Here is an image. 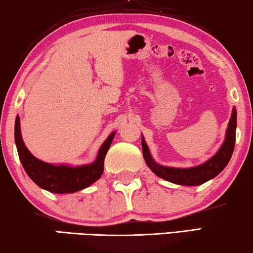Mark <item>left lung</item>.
Instances as JSON below:
<instances>
[{"instance_id":"left-lung-1","label":"left lung","mask_w":253,"mask_h":253,"mask_svg":"<svg viewBox=\"0 0 253 253\" xmlns=\"http://www.w3.org/2000/svg\"><path fill=\"white\" fill-rule=\"evenodd\" d=\"M236 122H237V113L235 107L233 108L232 118L229 120L228 127L226 131V138L224 144L220 149L208 160L207 162L200 166L193 168H170L163 167L157 164L149 153L148 146L146 144L144 137L141 139L142 154H144L145 162L147 163L149 169H151L157 177L164 179L170 182L177 185L184 186H199L207 182L210 179L214 178L220 172L225 169L228 164L230 157L233 155L234 147H235V137H236Z\"/></svg>"}]
</instances>
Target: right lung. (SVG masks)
<instances>
[{"instance_id": "right-lung-1", "label": "right lung", "mask_w": 253, "mask_h": 253, "mask_svg": "<svg viewBox=\"0 0 253 253\" xmlns=\"http://www.w3.org/2000/svg\"><path fill=\"white\" fill-rule=\"evenodd\" d=\"M115 131L108 135V138L101 145L93 163L79 167L65 166V164L53 166L36 159L28 151L21 138L19 116H17L14 123V140H16L18 155L28 177L39 187L56 194L78 192L89 187L94 181H97L104 172L105 156L111 147Z\"/></svg>"}]
</instances>
